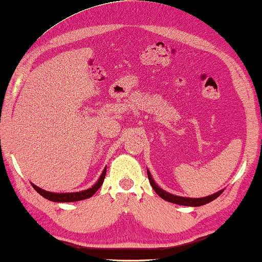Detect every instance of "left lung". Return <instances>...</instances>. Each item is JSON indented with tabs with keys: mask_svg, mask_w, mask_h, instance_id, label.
I'll list each match as a JSON object with an SVG mask.
<instances>
[{
	"mask_svg": "<svg viewBox=\"0 0 262 262\" xmlns=\"http://www.w3.org/2000/svg\"><path fill=\"white\" fill-rule=\"evenodd\" d=\"M147 175H148V180H149V183H151L152 188L154 189V191L157 192L158 195H159L162 200L167 201V202H170V203H174V204H179V205H186V207H201V205H204L207 203H210L211 201L216 200L218 196H220L224 189H222L220 191L215 192V194L212 195H209V196H205V197H201V199H191V197H182V196H178V195H173L170 194V192H167L166 190L161 189V188L158 186L154 181L151 173H149V170L147 169Z\"/></svg>",
	"mask_w": 262,
	"mask_h": 262,
	"instance_id": "obj_1",
	"label": "left lung"
}]
</instances>
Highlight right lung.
Returning <instances> with one entry per match:
<instances>
[{
    "instance_id": "1",
    "label": "right lung",
    "mask_w": 262,
    "mask_h": 262,
    "mask_svg": "<svg viewBox=\"0 0 262 262\" xmlns=\"http://www.w3.org/2000/svg\"><path fill=\"white\" fill-rule=\"evenodd\" d=\"M105 173H106V167L103 169L101 177L98 178L97 182L94 184L92 188H88L85 190H81V191H76V192H52V191H46L41 188L37 187L36 184H32V187L34 188V190L44 197V199L52 201V202H58V203H63V202H76V201H82L85 199H89L92 197L95 192L100 189V187L102 186L103 181H104L105 178Z\"/></svg>"
}]
</instances>
